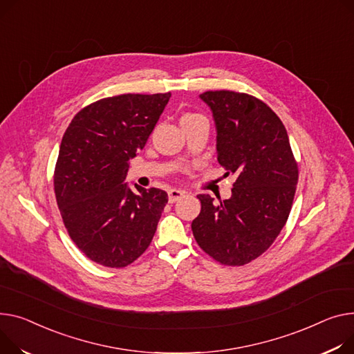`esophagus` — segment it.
Wrapping results in <instances>:
<instances>
[{"label":"esophagus","instance_id":"esophagus-1","mask_svg":"<svg viewBox=\"0 0 354 354\" xmlns=\"http://www.w3.org/2000/svg\"><path fill=\"white\" fill-rule=\"evenodd\" d=\"M183 196H185V192L180 191V189H171V191L168 192V199H169L171 203H174V202L182 199Z\"/></svg>","mask_w":354,"mask_h":354}]
</instances>
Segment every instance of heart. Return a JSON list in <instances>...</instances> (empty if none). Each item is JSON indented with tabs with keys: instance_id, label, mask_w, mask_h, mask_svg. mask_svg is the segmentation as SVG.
<instances>
[{
	"instance_id": "1",
	"label": "heart",
	"mask_w": 354,
	"mask_h": 354,
	"mask_svg": "<svg viewBox=\"0 0 354 354\" xmlns=\"http://www.w3.org/2000/svg\"><path fill=\"white\" fill-rule=\"evenodd\" d=\"M201 115L195 113V112H185L180 118V122H185V121H191V120H195V118H198Z\"/></svg>"
}]
</instances>
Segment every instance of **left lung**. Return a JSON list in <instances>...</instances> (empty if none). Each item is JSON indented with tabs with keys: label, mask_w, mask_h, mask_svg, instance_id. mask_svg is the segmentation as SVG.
<instances>
[{
	"label": "left lung",
	"mask_w": 354,
	"mask_h": 354,
	"mask_svg": "<svg viewBox=\"0 0 354 354\" xmlns=\"http://www.w3.org/2000/svg\"><path fill=\"white\" fill-rule=\"evenodd\" d=\"M214 112L218 162L234 174L230 199L199 195L192 222L201 249L225 266H243L265 253L283 229L299 179L297 162L280 118L259 98L236 91H206Z\"/></svg>",
	"instance_id": "left-lung-1"
}]
</instances>
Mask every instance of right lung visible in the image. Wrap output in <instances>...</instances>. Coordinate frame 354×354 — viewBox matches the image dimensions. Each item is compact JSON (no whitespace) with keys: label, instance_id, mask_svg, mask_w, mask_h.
I'll list each match as a JSON object with an SVG mask.
<instances>
[{"label":"right lung","instance_id":"add662e5","mask_svg":"<svg viewBox=\"0 0 354 354\" xmlns=\"http://www.w3.org/2000/svg\"><path fill=\"white\" fill-rule=\"evenodd\" d=\"M171 92L122 93L82 108L68 125L54 171V191L69 238L92 262L125 268L152 242L168 194L124 182Z\"/></svg>","mask_w":354,"mask_h":354}]
</instances>
